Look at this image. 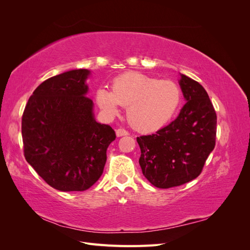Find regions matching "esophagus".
Here are the masks:
<instances>
[{
    "instance_id": "1",
    "label": "esophagus",
    "mask_w": 250,
    "mask_h": 250,
    "mask_svg": "<svg viewBox=\"0 0 250 250\" xmlns=\"http://www.w3.org/2000/svg\"><path fill=\"white\" fill-rule=\"evenodd\" d=\"M116 134H117V137L120 138V137H124V135H128L129 134V132L123 129V128H119V129H117V131H116Z\"/></svg>"
}]
</instances>
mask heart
Here are the masks:
<instances>
[{"label": "heart", "mask_w": 250, "mask_h": 250, "mask_svg": "<svg viewBox=\"0 0 250 250\" xmlns=\"http://www.w3.org/2000/svg\"><path fill=\"white\" fill-rule=\"evenodd\" d=\"M97 104L109 116L127 106V119L135 129L150 132L160 129L174 117L181 102L175 82L160 80L140 72H127L112 81L111 92L97 90Z\"/></svg>", "instance_id": "b5f03b06"}]
</instances>
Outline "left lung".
Here are the masks:
<instances>
[{
  "instance_id": "1",
  "label": "left lung",
  "mask_w": 250,
  "mask_h": 250,
  "mask_svg": "<svg viewBox=\"0 0 250 250\" xmlns=\"http://www.w3.org/2000/svg\"><path fill=\"white\" fill-rule=\"evenodd\" d=\"M180 77L187 103L178 117L155 133L137 138L144 176L160 188L198 177L216 144L217 116L207 90L186 75Z\"/></svg>"
}]
</instances>
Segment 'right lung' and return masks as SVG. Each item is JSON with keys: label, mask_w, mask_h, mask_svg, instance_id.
I'll return each instance as SVG.
<instances>
[{"label": "right lung", "mask_w": 250, "mask_h": 250, "mask_svg": "<svg viewBox=\"0 0 250 250\" xmlns=\"http://www.w3.org/2000/svg\"><path fill=\"white\" fill-rule=\"evenodd\" d=\"M88 75V70L79 69L43 81L21 118L26 161L49 186L62 192L92 187L116 140L115 130L94 118L93 100L86 97Z\"/></svg>", "instance_id": "add662e5"}]
</instances>
